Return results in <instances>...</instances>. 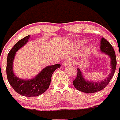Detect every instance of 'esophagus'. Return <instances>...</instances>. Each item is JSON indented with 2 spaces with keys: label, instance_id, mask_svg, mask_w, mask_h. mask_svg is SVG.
I'll return each instance as SVG.
<instances>
[{
  "label": "esophagus",
  "instance_id": "esophagus-1",
  "mask_svg": "<svg viewBox=\"0 0 120 120\" xmlns=\"http://www.w3.org/2000/svg\"><path fill=\"white\" fill-rule=\"evenodd\" d=\"M74 64V60H72L71 59H67V60H66L64 63V66H70V65H72Z\"/></svg>",
  "mask_w": 120,
  "mask_h": 120
}]
</instances>
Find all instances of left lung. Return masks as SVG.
I'll list each match as a JSON object with an SVG mask.
<instances>
[{
	"label": "left lung",
	"mask_w": 120,
	"mask_h": 120,
	"mask_svg": "<svg viewBox=\"0 0 120 120\" xmlns=\"http://www.w3.org/2000/svg\"><path fill=\"white\" fill-rule=\"evenodd\" d=\"M100 50L102 52L108 54L111 58V66L112 71L109 75V77L101 82H94L87 81L83 77L82 74L79 68L77 69V75L75 79L73 81L74 86L77 90L83 92L86 94H92L103 89L109 84L114 74L117 65L116 53L112 45L105 38H102L100 42Z\"/></svg>",
	"instance_id": "8db88e82"
}]
</instances>
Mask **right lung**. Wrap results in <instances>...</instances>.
Instances as JSON below:
<instances>
[{"instance_id":"1","label":"right lung","mask_w":120,"mask_h":120,"mask_svg":"<svg viewBox=\"0 0 120 120\" xmlns=\"http://www.w3.org/2000/svg\"><path fill=\"white\" fill-rule=\"evenodd\" d=\"M30 35L20 40L8 53L7 59L6 74L8 81L12 88L20 95L26 97H35L43 94L49 88L53 72L60 67V64L48 66L34 78L29 80L20 79L14 75L13 63L16 52L28 41Z\"/></svg>"}]
</instances>
